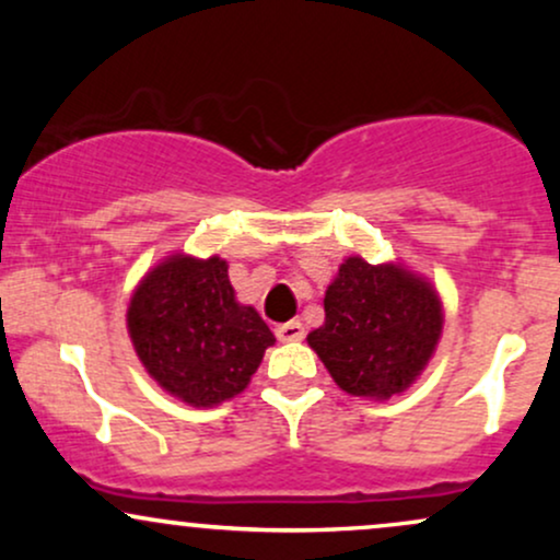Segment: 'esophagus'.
<instances>
[{
  "instance_id": "obj_1",
  "label": "esophagus",
  "mask_w": 560,
  "mask_h": 560,
  "mask_svg": "<svg viewBox=\"0 0 560 560\" xmlns=\"http://www.w3.org/2000/svg\"><path fill=\"white\" fill-rule=\"evenodd\" d=\"M276 337H279L281 342H298V339L305 337V326H302L300 320H287V324L276 326Z\"/></svg>"
}]
</instances>
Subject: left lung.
Returning <instances> with one entry per match:
<instances>
[{"label": "left lung", "instance_id": "obj_1", "mask_svg": "<svg viewBox=\"0 0 560 560\" xmlns=\"http://www.w3.org/2000/svg\"><path fill=\"white\" fill-rule=\"evenodd\" d=\"M326 320L307 334L347 395L389 400L421 376L442 334V302L421 276L395 262L371 266L358 255L326 289Z\"/></svg>", "mask_w": 560, "mask_h": 560}]
</instances>
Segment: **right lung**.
Instances as JSON below:
<instances>
[{
    "instance_id": "right-lung-1",
    "label": "right lung",
    "mask_w": 560,
    "mask_h": 560,
    "mask_svg": "<svg viewBox=\"0 0 560 560\" xmlns=\"http://www.w3.org/2000/svg\"><path fill=\"white\" fill-rule=\"evenodd\" d=\"M126 324L147 374L195 408L240 395L276 342L258 311L236 302L218 255L165 258L133 289Z\"/></svg>"
}]
</instances>
